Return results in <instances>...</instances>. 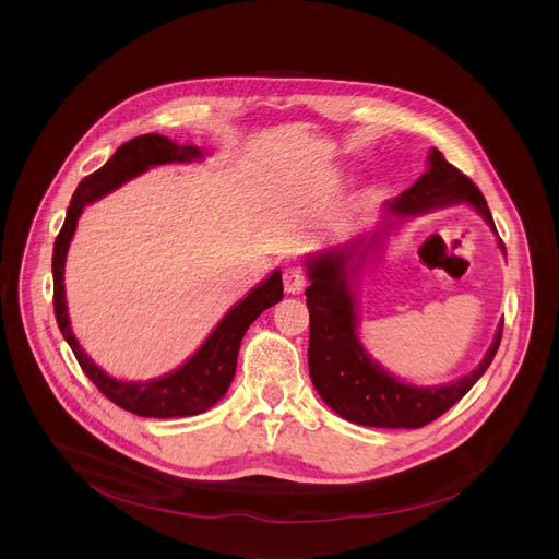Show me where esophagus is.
<instances>
[{
    "label": "esophagus",
    "instance_id": "esophagus-1",
    "mask_svg": "<svg viewBox=\"0 0 559 559\" xmlns=\"http://www.w3.org/2000/svg\"><path fill=\"white\" fill-rule=\"evenodd\" d=\"M305 283H307V278H305L302 267L285 265V270H283V285H285L287 294H300L305 289Z\"/></svg>",
    "mask_w": 559,
    "mask_h": 559
}]
</instances>
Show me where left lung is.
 Returning <instances> with one entry per match:
<instances>
[{"mask_svg": "<svg viewBox=\"0 0 559 559\" xmlns=\"http://www.w3.org/2000/svg\"><path fill=\"white\" fill-rule=\"evenodd\" d=\"M468 203L485 216L496 231L489 205L477 190V186L451 166L440 150L431 147L429 170L401 197L384 203V225L371 241H354L347 248L328 250L311 257L307 274L311 285L305 289L309 309V376L318 395L345 420L380 427V429H418L447 409H451L460 397L483 378L502 341V325L496 332L493 345L489 347L483 362L471 373L440 386H414L389 376L378 362H373L358 341V316L356 298L352 292V278L358 274V265L367 257L382 234L391 229L393 216L405 218L423 214L451 203ZM498 243L504 252L502 238ZM360 251L361 259L353 261Z\"/></svg>", "mask_w": 559, "mask_h": 559, "instance_id": "8db88e82", "label": "left lung"}]
</instances>
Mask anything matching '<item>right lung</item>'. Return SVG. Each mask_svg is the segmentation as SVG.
<instances>
[{
	"mask_svg": "<svg viewBox=\"0 0 559 559\" xmlns=\"http://www.w3.org/2000/svg\"><path fill=\"white\" fill-rule=\"evenodd\" d=\"M203 152L197 145H179L162 134H143L119 145V150L108 158V164L97 173L88 175L76 186L72 201L66 212L61 231L55 238L52 248V281H55V318L57 325L70 345L76 362L84 373L97 384V389L112 401L117 407L143 416V418H183L207 412L216 405L227 391L234 371L236 356L248 328L272 305L283 298V278L276 270L267 281L254 287L241 302H236L199 347V352L181 365L177 371L145 382H126L110 378L102 367H97L88 354L79 347L66 309L63 294V265L68 246L76 227V218L82 216L84 205L102 199L104 194L117 190L121 183L134 179L147 168L164 164H190L201 162Z\"/></svg>",
	"mask_w": 559,
	"mask_h": 559,
	"instance_id": "right-lung-1",
	"label": "right lung"
}]
</instances>
